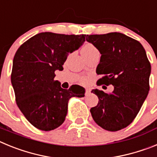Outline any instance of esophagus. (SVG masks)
Here are the masks:
<instances>
[{"label":"esophagus","instance_id":"34e87169","mask_svg":"<svg viewBox=\"0 0 157 157\" xmlns=\"http://www.w3.org/2000/svg\"><path fill=\"white\" fill-rule=\"evenodd\" d=\"M90 89H86V95H88V94H90Z\"/></svg>","mask_w":157,"mask_h":157}]
</instances>
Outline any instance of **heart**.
<instances>
[{
  "label": "heart",
  "mask_w": 157,
  "mask_h": 157,
  "mask_svg": "<svg viewBox=\"0 0 157 157\" xmlns=\"http://www.w3.org/2000/svg\"><path fill=\"white\" fill-rule=\"evenodd\" d=\"M96 51H98V48H96V47L94 46L93 44H91V43H87V44H86V45L82 47V53L83 57L88 56V55L91 54L92 52H96ZM83 81H84V80H83Z\"/></svg>",
  "instance_id": "1"
}]
</instances>
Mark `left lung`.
<instances>
[{
	"instance_id": "left-lung-1",
	"label": "left lung",
	"mask_w": 157,
	"mask_h": 157,
	"mask_svg": "<svg viewBox=\"0 0 157 157\" xmlns=\"http://www.w3.org/2000/svg\"><path fill=\"white\" fill-rule=\"evenodd\" d=\"M86 39L101 54L96 72L103 76L97 84L114 86L110 94L92 90L99 99L90 109L92 117L105 130H122L134 121L149 94L150 62L141 43L121 33L86 35Z\"/></svg>"
}]
</instances>
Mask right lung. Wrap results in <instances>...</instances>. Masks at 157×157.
<instances>
[{
  "instance_id": "add662e5",
  "label": "right lung",
  "mask_w": 157,
  "mask_h": 157,
  "mask_svg": "<svg viewBox=\"0 0 157 157\" xmlns=\"http://www.w3.org/2000/svg\"><path fill=\"white\" fill-rule=\"evenodd\" d=\"M86 34L40 33L22 44L13 59L11 81L16 105L36 128L49 131L64 122L71 97L82 98L83 87L61 88L54 80L56 70H63L69 52L85 41Z\"/></svg>"
}]
</instances>
